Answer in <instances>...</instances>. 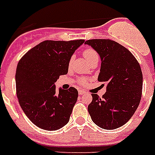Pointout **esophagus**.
I'll list each match as a JSON object with an SVG mask.
<instances>
[{
  "mask_svg": "<svg viewBox=\"0 0 155 155\" xmlns=\"http://www.w3.org/2000/svg\"><path fill=\"white\" fill-rule=\"evenodd\" d=\"M86 92H85V91H83V90H79V94L80 95H85V94H86Z\"/></svg>",
  "mask_w": 155,
  "mask_h": 155,
  "instance_id": "34e87169",
  "label": "esophagus"
}]
</instances>
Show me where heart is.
Segmentation results:
<instances>
[{
    "label": "heart",
    "instance_id": "heart-1",
    "mask_svg": "<svg viewBox=\"0 0 155 155\" xmlns=\"http://www.w3.org/2000/svg\"><path fill=\"white\" fill-rule=\"evenodd\" d=\"M83 55H84L85 58H86V60H87L89 63V62L92 61V60H93L94 59H96V58H98L97 53H96V52H95V50L92 48L86 49V50H84V52H83ZM73 56H72V57L70 58V60H69V65L72 64V63H73ZM79 82L80 83V84L84 85L86 83V79H83V78H81V79L79 80Z\"/></svg>",
    "mask_w": 155,
    "mask_h": 155
}]
</instances>
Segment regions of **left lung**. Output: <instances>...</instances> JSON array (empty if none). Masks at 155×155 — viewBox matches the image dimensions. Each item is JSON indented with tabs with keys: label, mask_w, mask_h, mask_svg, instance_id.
I'll return each instance as SVG.
<instances>
[{
	"label": "left lung",
	"mask_w": 155,
	"mask_h": 155,
	"mask_svg": "<svg viewBox=\"0 0 155 155\" xmlns=\"http://www.w3.org/2000/svg\"><path fill=\"white\" fill-rule=\"evenodd\" d=\"M85 43L99 53L102 63L98 80L107 83L102 98L92 94L88 111L95 125L104 129H116L132 117L140 103L141 67L128 49L113 40L94 39Z\"/></svg>",
	"instance_id": "left-lung-1"
}]
</instances>
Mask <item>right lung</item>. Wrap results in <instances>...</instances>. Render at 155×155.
<instances>
[{
  "mask_svg": "<svg viewBox=\"0 0 155 155\" xmlns=\"http://www.w3.org/2000/svg\"><path fill=\"white\" fill-rule=\"evenodd\" d=\"M84 40H45L29 50L16 70V91L25 115L35 125L55 131L69 122L77 101L74 87L56 90L55 82L68 73L69 62Z\"/></svg>",
  "mask_w": 155,
  "mask_h": 155,
  "instance_id": "add662e5",
  "label": "right lung"
}]
</instances>
